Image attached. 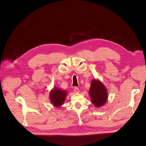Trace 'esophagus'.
<instances>
[{
    "mask_svg": "<svg viewBox=\"0 0 146 146\" xmlns=\"http://www.w3.org/2000/svg\"><path fill=\"white\" fill-rule=\"evenodd\" d=\"M74 91L75 92H79V89L78 87H75L74 88Z\"/></svg>",
    "mask_w": 146,
    "mask_h": 146,
    "instance_id": "1",
    "label": "esophagus"
}]
</instances>
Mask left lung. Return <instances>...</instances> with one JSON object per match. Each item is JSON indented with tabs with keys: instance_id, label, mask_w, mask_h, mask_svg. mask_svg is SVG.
I'll use <instances>...</instances> for the list:
<instances>
[{
	"instance_id": "obj_1",
	"label": "left lung",
	"mask_w": 146,
	"mask_h": 146,
	"mask_svg": "<svg viewBox=\"0 0 146 146\" xmlns=\"http://www.w3.org/2000/svg\"><path fill=\"white\" fill-rule=\"evenodd\" d=\"M90 94L92 103L95 107H99L105 104L107 100V91L100 81L93 80L90 88Z\"/></svg>"
}]
</instances>
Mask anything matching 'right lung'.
Wrapping results in <instances>:
<instances>
[{
    "mask_svg": "<svg viewBox=\"0 0 146 146\" xmlns=\"http://www.w3.org/2000/svg\"><path fill=\"white\" fill-rule=\"evenodd\" d=\"M66 93V91L59 90L56 88L53 90L50 94V99L53 105L55 107H60L62 105L65 100L67 94Z\"/></svg>",
    "mask_w": 146,
    "mask_h": 146,
    "instance_id": "add662e5",
    "label": "right lung"
}]
</instances>
